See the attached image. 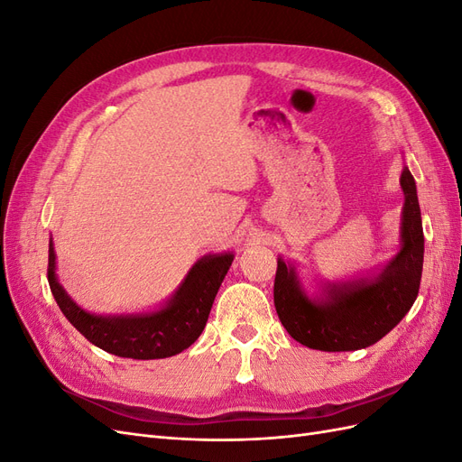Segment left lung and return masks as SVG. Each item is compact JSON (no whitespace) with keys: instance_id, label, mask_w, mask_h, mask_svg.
Returning a JSON list of instances; mask_svg holds the SVG:
<instances>
[{"instance_id":"1","label":"left lung","mask_w":462,"mask_h":462,"mask_svg":"<svg viewBox=\"0 0 462 462\" xmlns=\"http://www.w3.org/2000/svg\"><path fill=\"white\" fill-rule=\"evenodd\" d=\"M401 248L377 273L304 291L295 263L277 258L273 302L289 335L316 351H358L380 341L411 310L424 263V231L414 177L402 167Z\"/></svg>"}]
</instances>
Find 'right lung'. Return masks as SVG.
Listing matches in <instances>:
<instances>
[{"mask_svg":"<svg viewBox=\"0 0 462 462\" xmlns=\"http://www.w3.org/2000/svg\"><path fill=\"white\" fill-rule=\"evenodd\" d=\"M233 258V253L202 256L189 270L171 299H167L158 310L141 314L104 316L80 309L58 282L51 239L48 282L51 295L65 318L92 345L116 356L153 360L183 353L200 337L219 285L223 277L227 275Z\"/></svg>","mask_w":462,"mask_h":462,"instance_id":"obj_1","label":"right lung"}]
</instances>
